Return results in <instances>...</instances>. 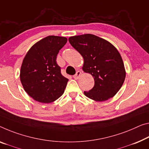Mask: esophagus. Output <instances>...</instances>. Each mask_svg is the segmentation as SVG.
I'll list each match as a JSON object with an SVG mask.
<instances>
[{
    "label": "esophagus",
    "instance_id": "esophagus-1",
    "mask_svg": "<svg viewBox=\"0 0 149 149\" xmlns=\"http://www.w3.org/2000/svg\"><path fill=\"white\" fill-rule=\"evenodd\" d=\"M81 72L79 71H79H77L76 72V74H75L74 76H73V78H74V79H78L80 77H81Z\"/></svg>",
    "mask_w": 149,
    "mask_h": 149
}]
</instances>
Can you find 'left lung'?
<instances>
[{"mask_svg":"<svg viewBox=\"0 0 149 149\" xmlns=\"http://www.w3.org/2000/svg\"><path fill=\"white\" fill-rule=\"evenodd\" d=\"M68 41L83 57V71L91 74L95 80L93 88L88 92L84 91V95L98 102L113 97L126 77L118 50L109 41L91 34L70 36Z\"/></svg>","mask_w":149,"mask_h":149,"instance_id":"1","label":"left lung"}]
</instances>
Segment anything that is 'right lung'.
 <instances>
[{
	"instance_id": "1",
	"label": "right lung",
	"mask_w": 149,
	"mask_h": 149,
	"mask_svg": "<svg viewBox=\"0 0 149 149\" xmlns=\"http://www.w3.org/2000/svg\"><path fill=\"white\" fill-rule=\"evenodd\" d=\"M67 38L48 36L36 42L25 55L20 79L24 90L36 101L51 103L65 92L68 79L63 77L56 56Z\"/></svg>"
}]
</instances>
